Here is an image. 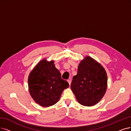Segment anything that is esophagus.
Returning a JSON list of instances; mask_svg holds the SVG:
<instances>
[{"label":"esophagus","instance_id":"esophagus-1","mask_svg":"<svg viewBox=\"0 0 131 131\" xmlns=\"http://www.w3.org/2000/svg\"><path fill=\"white\" fill-rule=\"evenodd\" d=\"M67 82H68L69 84V85H71V80L70 79H69V80H67Z\"/></svg>","mask_w":131,"mask_h":131}]
</instances>
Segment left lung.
<instances>
[{"instance_id":"obj_1","label":"left lung","mask_w":131,"mask_h":131,"mask_svg":"<svg viewBox=\"0 0 131 131\" xmlns=\"http://www.w3.org/2000/svg\"><path fill=\"white\" fill-rule=\"evenodd\" d=\"M107 83V74L103 66L90 57H86L79 65L71 88L81 105L91 106L102 99Z\"/></svg>"}]
</instances>
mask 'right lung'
<instances>
[{
	"instance_id": "1",
	"label": "right lung",
	"mask_w": 131,
	"mask_h": 131,
	"mask_svg": "<svg viewBox=\"0 0 131 131\" xmlns=\"http://www.w3.org/2000/svg\"><path fill=\"white\" fill-rule=\"evenodd\" d=\"M29 92L37 103L43 107L56 104L64 89L69 88L66 80L61 78L54 61L43 59L31 72L28 79Z\"/></svg>"
}]
</instances>
